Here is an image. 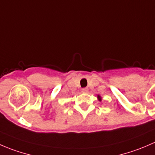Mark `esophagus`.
Listing matches in <instances>:
<instances>
[{
  "label": "esophagus",
  "instance_id": "esophagus-1",
  "mask_svg": "<svg viewBox=\"0 0 155 155\" xmlns=\"http://www.w3.org/2000/svg\"><path fill=\"white\" fill-rule=\"evenodd\" d=\"M82 91L83 92V93H87V92L88 91V88H87V87H83V88L82 89Z\"/></svg>",
  "mask_w": 155,
  "mask_h": 155
}]
</instances>
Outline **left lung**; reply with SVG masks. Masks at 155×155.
<instances>
[{"instance_id":"8db88e82","label":"left lung","mask_w":155,"mask_h":155,"mask_svg":"<svg viewBox=\"0 0 155 155\" xmlns=\"http://www.w3.org/2000/svg\"><path fill=\"white\" fill-rule=\"evenodd\" d=\"M97 98L100 101H101V97L100 96V95H97Z\"/></svg>"}]
</instances>
